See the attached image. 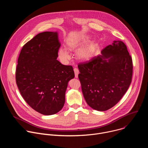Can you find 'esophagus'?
Returning <instances> with one entry per match:
<instances>
[{"instance_id":"34e87169","label":"esophagus","mask_w":148,"mask_h":148,"mask_svg":"<svg viewBox=\"0 0 148 148\" xmlns=\"http://www.w3.org/2000/svg\"><path fill=\"white\" fill-rule=\"evenodd\" d=\"M74 73H75V78H78V75L79 74L78 69H77V68H74Z\"/></svg>"}]
</instances>
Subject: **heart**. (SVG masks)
I'll return each mask as SVG.
<instances>
[{"label":"heart","instance_id":"obj_1","mask_svg":"<svg viewBox=\"0 0 148 148\" xmlns=\"http://www.w3.org/2000/svg\"><path fill=\"white\" fill-rule=\"evenodd\" d=\"M82 44V41L79 39H73L68 41L67 45L70 50H73L79 47ZM60 59L64 62H67L70 58V54L66 48L61 47L58 52ZM77 58L81 61H86L91 57V51L87 47H82L78 49L76 53Z\"/></svg>","mask_w":148,"mask_h":148}]
</instances>
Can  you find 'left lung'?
Masks as SVG:
<instances>
[{
  "instance_id": "1",
  "label": "left lung",
  "mask_w": 148,
  "mask_h": 148,
  "mask_svg": "<svg viewBox=\"0 0 148 148\" xmlns=\"http://www.w3.org/2000/svg\"><path fill=\"white\" fill-rule=\"evenodd\" d=\"M101 55L78 64V78L87 104L94 110L107 111L127 91L132 81V60L126 45L115 40Z\"/></svg>"
}]
</instances>
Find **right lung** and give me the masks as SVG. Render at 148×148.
Here are the masks:
<instances>
[{
    "label": "right lung",
    "instance_id": "add662e5",
    "mask_svg": "<svg viewBox=\"0 0 148 148\" xmlns=\"http://www.w3.org/2000/svg\"><path fill=\"white\" fill-rule=\"evenodd\" d=\"M60 47L57 32L40 33L23 46L17 60L16 81L21 95L45 115L62 108L68 82L74 77L73 67L57 60Z\"/></svg>",
    "mask_w": 148,
    "mask_h": 148
}]
</instances>
